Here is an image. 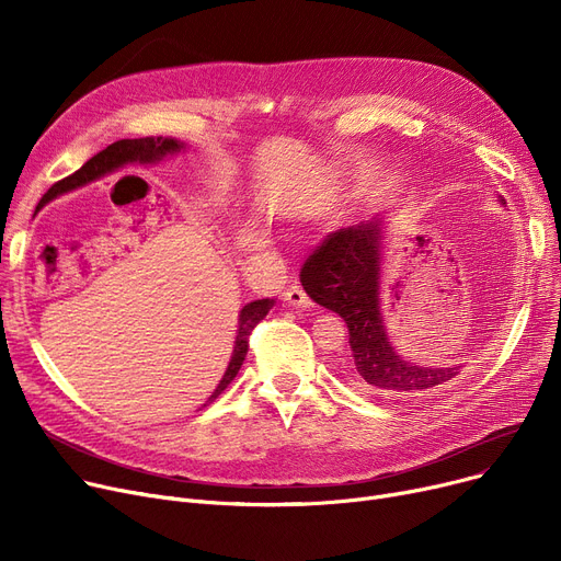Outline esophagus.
<instances>
[{"instance_id":"esophagus-1","label":"esophagus","mask_w":561,"mask_h":561,"mask_svg":"<svg viewBox=\"0 0 561 561\" xmlns=\"http://www.w3.org/2000/svg\"><path fill=\"white\" fill-rule=\"evenodd\" d=\"M284 300L290 307H311V300H309L307 293L302 290V286H288L286 293H284Z\"/></svg>"}]
</instances>
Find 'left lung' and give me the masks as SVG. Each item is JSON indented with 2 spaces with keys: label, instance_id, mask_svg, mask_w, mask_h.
<instances>
[{
  "label": "left lung",
  "instance_id": "obj_1",
  "mask_svg": "<svg viewBox=\"0 0 561 561\" xmlns=\"http://www.w3.org/2000/svg\"><path fill=\"white\" fill-rule=\"evenodd\" d=\"M500 204H505L503 197ZM387 225V216H375L330 233L305 261L300 282L316 305L345 320L350 357L343 375L352 385L396 398H421L448 387L463 366H421L393 347L379 293Z\"/></svg>",
  "mask_w": 561,
  "mask_h": 561
}]
</instances>
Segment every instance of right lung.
Returning a JSON list of instances; mask_svg holds the SVG:
<instances>
[{
    "mask_svg": "<svg viewBox=\"0 0 561 561\" xmlns=\"http://www.w3.org/2000/svg\"><path fill=\"white\" fill-rule=\"evenodd\" d=\"M182 150H186V145L182 140H176V138H125V140H117V142L108 145L106 150H102L100 154H95L91 161H85V165H81L75 174H70V176H66V180L54 184L43 195V199L38 202L36 211H41L43 206L47 202H51L56 195H64L68 191H75V188H79V186H83L88 182H93V180H98L100 174H104L108 170H117V168L129 165V163H157V161H161L165 157L180 154ZM273 307H275V300L263 298V300L248 302L241 309V313H239V330H236V341H233V352H231L229 366H227L222 379L218 381V387L214 389V393L209 396V400H206V402L216 400L231 385V379L236 377V373L241 370V366L245 362L248 339H250L254 325H256L259 320H263L265 316H268V311Z\"/></svg>",
    "mask_w": 561,
    "mask_h": 561,
    "instance_id": "right-lung-1",
    "label": "right lung"
}]
</instances>
